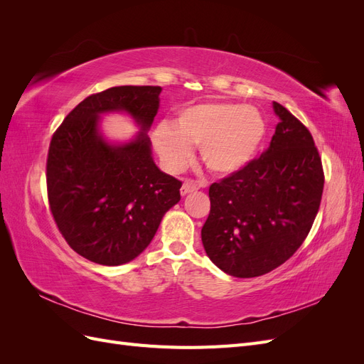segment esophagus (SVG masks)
<instances>
[{
  "instance_id": "esophagus-1",
  "label": "esophagus",
  "mask_w": 364,
  "mask_h": 364,
  "mask_svg": "<svg viewBox=\"0 0 364 364\" xmlns=\"http://www.w3.org/2000/svg\"><path fill=\"white\" fill-rule=\"evenodd\" d=\"M197 190H199V185H197L196 182L185 181V182L182 183V186H181V194H182V196H186V194H190V193L197 191Z\"/></svg>"
}]
</instances>
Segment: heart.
<instances>
[{
  "label": "heart",
  "instance_id": "1",
  "mask_svg": "<svg viewBox=\"0 0 364 364\" xmlns=\"http://www.w3.org/2000/svg\"><path fill=\"white\" fill-rule=\"evenodd\" d=\"M266 130V119L257 107L213 102L182 107L171 126L155 127L151 141L170 171L183 170L193 158V147H199L209 171L229 176L258 155Z\"/></svg>",
  "mask_w": 364,
  "mask_h": 364
}]
</instances>
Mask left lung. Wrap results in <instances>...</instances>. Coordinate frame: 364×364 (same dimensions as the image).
<instances>
[{
  "label": "left lung",
  "mask_w": 364,
  "mask_h": 364,
  "mask_svg": "<svg viewBox=\"0 0 364 364\" xmlns=\"http://www.w3.org/2000/svg\"><path fill=\"white\" fill-rule=\"evenodd\" d=\"M273 111L279 123L269 149L209 186L202 243L209 259L235 278L261 277L287 261L322 200V161L310 130L277 102Z\"/></svg>",
  "instance_id": "1"
}]
</instances>
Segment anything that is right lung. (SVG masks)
I'll list each match as a JSON object with an SVG mask.
<instances>
[{"label": "right lung", "mask_w": 364, "mask_h": 364, "mask_svg": "<svg viewBox=\"0 0 364 364\" xmlns=\"http://www.w3.org/2000/svg\"><path fill=\"white\" fill-rule=\"evenodd\" d=\"M161 86H115L86 97L53 135L47 159L51 214L83 258L121 266L150 245L161 220L181 200L182 182L151 156L147 132L159 109ZM124 112L140 127L127 143L107 141L105 113Z\"/></svg>", "instance_id": "right-lung-1"}]
</instances>
